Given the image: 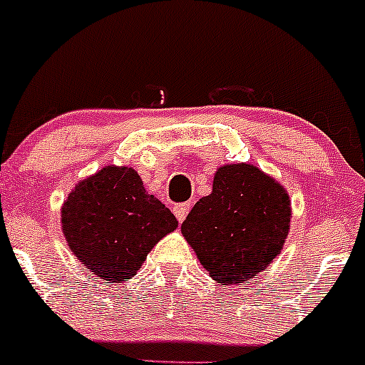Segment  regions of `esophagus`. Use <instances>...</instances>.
<instances>
[{"mask_svg":"<svg viewBox=\"0 0 365 365\" xmlns=\"http://www.w3.org/2000/svg\"><path fill=\"white\" fill-rule=\"evenodd\" d=\"M187 212H190V204H179L174 207V214L175 217H178L179 223H182V221L186 220Z\"/></svg>","mask_w":365,"mask_h":365,"instance_id":"1","label":"esophagus"}]
</instances>
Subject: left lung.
<instances>
[{"label":"left lung","instance_id":"1","mask_svg":"<svg viewBox=\"0 0 365 365\" xmlns=\"http://www.w3.org/2000/svg\"><path fill=\"white\" fill-rule=\"evenodd\" d=\"M290 197L250 163L217 168L212 193L182 221V235L217 283L237 284L281 253L290 228Z\"/></svg>","mask_w":365,"mask_h":365}]
</instances>
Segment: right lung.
<instances>
[{"mask_svg": "<svg viewBox=\"0 0 365 365\" xmlns=\"http://www.w3.org/2000/svg\"><path fill=\"white\" fill-rule=\"evenodd\" d=\"M61 225L75 257L101 279L119 283L137 274L178 220L148 195L133 168L108 165L75 186L63 204Z\"/></svg>", "mask_w": 365, "mask_h": 365, "instance_id": "add662e5", "label": "right lung"}]
</instances>
